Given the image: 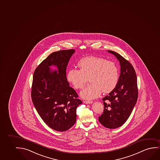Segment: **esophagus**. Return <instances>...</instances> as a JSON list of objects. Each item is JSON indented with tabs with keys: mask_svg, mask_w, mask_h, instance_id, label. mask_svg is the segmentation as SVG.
Returning <instances> with one entry per match:
<instances>
[{
	"mask_svg": "<svg viewBox=\"0 0 160 160\" xmlns=\"http://www.w3.org/2000/svg\"><path fill=\"white\" fill-rule=\"evenodd\" d=\"M84 103L85 104H92V101H90V100H84L83 101Z\"/></svg>",
	"mask_w": 160,
	"mask_h": 160,
	"instance_id": "esophagus-1",
	"label": "esophagus"
}]
</instances>
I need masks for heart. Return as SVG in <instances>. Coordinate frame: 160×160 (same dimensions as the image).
Here are the masks:
<instances>
[{
	"mask_svg": "<svg viewBox=\"0 0 160 160\" xmlns=\"http://www.w3.org/2000/svg\"><path fill=\"white\" fill-rule=\"evenodd\" d=\"M78 66L79 70L71 68L68 71L67 79L76 89H82L89 78L91 84L81 92V96L84 99L97 98L102 92H110L118 83L119 69L112 61L102 58L88 56L80 60Z\"/></svg>",
	"mask_w": 160,
	"mask_h": 160,
	"instance_id": "1",
	"label": "heart"
}]
</instances>
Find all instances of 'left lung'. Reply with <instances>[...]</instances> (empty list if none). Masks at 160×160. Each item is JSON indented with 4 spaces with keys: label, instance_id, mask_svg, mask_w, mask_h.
<instances>
[{
    "label": "left lung",
    "instance_id": "8db88e82",
    "mask_svg": "<svg viewBox=\"0 0 160 160\" xmlns=\"http://www.w3.org/2000/svg\"><path fill=\"white\" fill-rule=\"evenodd\" d=\"M108 52L119 61L121 73L116 88L102 99L104 112L99 121L106 128L115 129L127 121L137 101V78L134 68L128 60L116 52Z\"/></svg>",
    "mask_w": 160,
    "mask_h": 160
}]
</instances>
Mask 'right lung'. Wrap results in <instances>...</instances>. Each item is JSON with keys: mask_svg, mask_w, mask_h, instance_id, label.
Wrapping results in <instances>:
<instances>
[{"mask_svg": "<svg viewBox=\"0 0 160 160\" xmlns=\"http://www.w3.org/2000/svg\"><path fill=\"white\" fill-rule=\"evenodd\" d=\"M74 49L54 52L36 68L32 85L33 104L43 121L59 132L68 131L76 121V109L82 101L70 86L66 68ZM56 65L58 72L49 66Z\"/></svg>", "mask_w": 160, "mask_h": 160, "instance_id": "add662e5", "label": "right lung"}]
</instances>
